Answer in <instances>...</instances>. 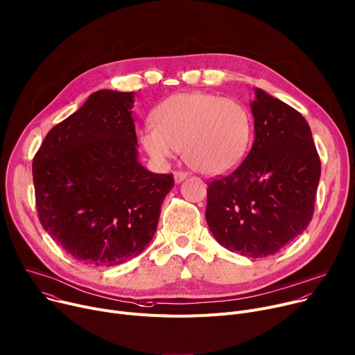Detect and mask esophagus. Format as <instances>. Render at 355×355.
Segmentation results:
<instances>
[{
    "mask_svg": "<svg viewBox=\"0 0 355 355\" xmlns=\"http://www.w3.org/2000/svg\"><path fill=\"white\" fill-rule=\"evenodd\" d=\"M187 176H189V175H187L186 172H182V171H178V172H175V173H173V178H175V182H176V183L183 182Z\"/></svg>",
    "mask_w": 355,
    "mask_h": 355,
    "instance_id": "esophagus-1",
    "label": "esophagus"
}]
</instances>
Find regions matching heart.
I'll list each match as a JSON object with an SVG mask.
<instances>
[{"instance_id":"b5f03b06","label":"heart","mask_w":355,"mask_h":355,"mask_svg":"<svg viewBox=\"0 0 355 355\" xmlns=\"http://www.w3.org/2000/svg\"><path fill=\"white\" fill-rule=\"evenodd\" d=\"M152 122L141 132L145 152L156 163H166L183 148L187 165L205 175L233 169L252 135L246 107L233 98L207 92L169 96L156 106Z\"/></svg>"}]
</instances>
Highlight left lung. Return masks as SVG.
<instances>
[{"label": "left lung", "instance_id": "1", "mask_svg": "<svg viewBox=\"0 0 355 355\" xmlns=\"http://www.w3.org/2000/svg\"><path fill=\"white\" fill-rule=\"evenodd\" d=\"M254 142L232 173L207 184V226L252 259L276 254L313 219L321 163L304 116L254 88Z\"/></svg>", "mask_w": 355, "mask_h": 355}]
</instances>
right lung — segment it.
<instances>
[{"label": "right lung", "instance_id": "obj_1", "mask_svg": "<svg viewBox=\"0 0 355 355\" xmlns=\"http://www.w3.org/2000/svg\"><path fill=\"white\" fill-rule=\"evenodd\" d=\"M133 92L101 89L53 126L33 162L42 227L76 260L118 266L145 250L173 175L138 160Z\"/></svg>", "mask_w": 355, "mask_h": 355}]
</instances>
